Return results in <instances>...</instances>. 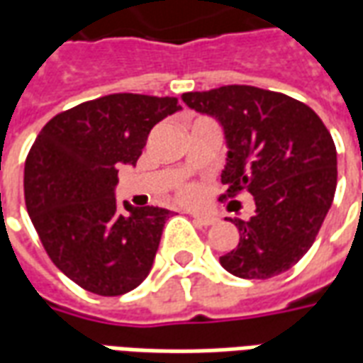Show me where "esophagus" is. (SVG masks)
<instances>
[{
    "label": "esophagus",
    "mask_w": 363,
    "mask_h": 363,
    "mask_svg": "<svg viewBox=\"0 0 363 363\" xmlns=\"http://www.w3.org/2000/svg\"><path fill=\"white\" fill-rule=\"evenodd\" d=\"M190 216L194 218V221L196 223H200V225H213L216 221H218V218L216 216H212V213H198V212H190Z\"/></svg>",
    "instance_id": "esophagus-1"
}]
</instances>
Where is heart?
<instances>
[{
    "label": "heart",
    "mask_w": 363,
    "mask_h": 363,
    "mask_svg": "<svg viewBox=\"0 0 363 363\" xmlns=\"http://www.w3.org/2000/svg\"><path fill=\"white\" fill-rule=\"evenodd\" d=\"M179 196H181L182 200H194V198L198 196V189L194 184H186V186H182V189L179 190Z\"/></svg>",
    "instance_id": "heart-1"
}]
</instances>
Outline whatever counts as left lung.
<instances>
[{"mask_svg": "<svg viewBox=\"0 0 363 363\" xmlns=\"http://www.w3.org/2000/svg\"><path fill=\"white\" fill-rule=\"evenodd\" d=\"M182 101L218 120L228 143L221 198L247 190L257 210L233 221L239 245L220 257L237 278L267 280L311 249L336 190L330 132L301 101L251 85L184 93Z\"/></svg>", "mask_w": 363, "mask_h": 363, "instance_id": "left-lung-1", "label": "left lung"}]
</instances>
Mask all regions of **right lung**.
<instances>
[{
	"label": "right lung",
	"mask_w": 363,
	"mask_h": 363,
	"mask_svg": "<svg viewBox=\"0 0 363 363\" xmlns=\"http://www.w3.org/2000/svg\"><path fill=\"white\" fill-rule=\"evenodd\" d=\"M181 111L174 96L114 93L56 114L25 161V202L44 251L96 296L138 288L153 267L163 225L157 206L114 198L120 165H135L151 128Z\"/></svg>",
	"instance_id": "add662e5"
}]
</instances>
